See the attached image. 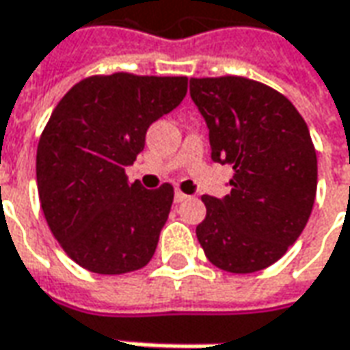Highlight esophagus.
I'll return each mask as SVG.
<instances>
[{
    "instance_id": "34e87169",
    "label": "esophagus",
    "mask_w": 350,
    "mask_h": 350,
    "mask_svg": "<svg viewBox=\"0 0 350 350\" xmlns=\"http://www.w3.org/2000/svg\"><path fill=\"white\" fill-rule=\"evenodd\" d=\"M191 196L189 194H185V192L175 191V202H185V200H189Z\"/></svg>"
}]
</instances>
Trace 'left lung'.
I'll list each match as a JSON object with an SVG mask.
<instances>
[{
    "instance_id": "obj_1",
    "label": "left lung",
    "mask_w": 350,
    "mask_h": 350,
    "mask_svg": "<svg viewBox=\"0 0 350 350\" xmlns=\"http://www.w3.org/2000/svg\"><path fill=\"white\" fill-rule=\"evenodd\" d=\"M191 98L210 131L212 159L233 165L231 192L202 196L198 243L225 271L268 268L301 237L314 206L308 126L283 94L245 77L191 79Z\"/></svg>"
}]
</instances>
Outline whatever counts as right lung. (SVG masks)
Here are the masks:
<instances>
[{
  "instance_id": "1",
  "label": "right lung",
  "mask_w": 350,
  "mask_h": 350,
  "mask_svg": "<svg viewBox=\"0 0 350 350\" xmlns=\"http://www.w3.org/2000/svg\"><path fill=\"white\" fill-rule=\"evenodd\" d=\"M187 84V77L98 75L53 109L36 152L40 204L61 248L84 269L119 275L154 256L173 187L131 185L125 167L144 150L148 126L183 102Z\"/></svg>"
}]
</instances>
